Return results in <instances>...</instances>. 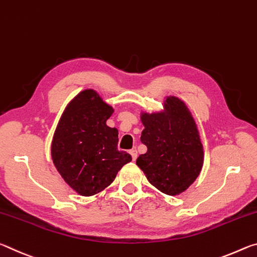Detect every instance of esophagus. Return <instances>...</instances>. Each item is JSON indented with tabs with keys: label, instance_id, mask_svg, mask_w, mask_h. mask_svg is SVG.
<instances>
[{
	"label": "esophagus",
	"instance_id": "34e87169",
	"mask_svg": "<svg viewBox=\"0 0 257 257\" xmlns=\"http://www.w3.org/2000/svg\"><path fill=\"white\" fill-rule=\"evenodd\" d=\"M130 154H131L133 161H136L137 157H138V151H137V149H131V150H130Z\"/></svg>",
	"mask_w": 257,
	"mask_h": 257
}]
</instances>
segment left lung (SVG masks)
<instances>
[{"label":"left lung","mask_w":257,"mask_h":257,"mask_svg":"<svg viewBox=\"0 0 257 257\" xmlns=\"http://www.w3.org/2000/svg\"><path fill=\"white\" fill-rule=\"evenodd\" d=\"M141 142L147 153L137 159L149 182L168 196L186 191L200 174L204 149L186 103L170 95L158 112H142Z\"/></svg>","instance_id":"left-lung-1"}]
</instances>
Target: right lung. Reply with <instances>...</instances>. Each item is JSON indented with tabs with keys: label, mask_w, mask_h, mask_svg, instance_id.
I'll list each match as a JSON object with an SVG mask.
<instances>
[{
	"label": "right lung",
	"mask_w": 257,
	"mask_h": 257,
	"mask_svg": "<svg viewBox=\"0 0 257 257\" xmlns=\"http://www.w3.org/2000/svg\"><path fill=\"white\" fill-rule=\"evenodd\" d=\"M113 108L96 91L87 89L70 101L51 144L54 166L65 182L81 196L102 191L131 155L117 149L118 131L106 121Z\"/></svg>",
	"instance_id": "right-lung-1"
}]
</instances>
